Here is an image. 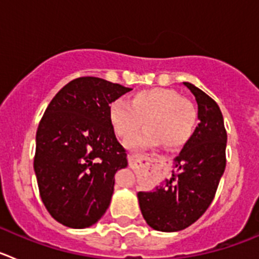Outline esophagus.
Segmentation results:
<instances>
[{
	"mask_svg": "<svg viewBox=\"0 0 259 259\" xmlns=\"http://www.w3.org/2000/svg\"><path fill=\"white\" fill-rule=\"evenodd\" d=\"M128 158H130V161L134 162L135 159H136V155H135V154H130V155H128Z\"/></svg>",
	"mask_w": 259,
	"mask_h": 259,
	"instance_id": "esophagus-1",
	"label": "esophagus"
}]
</instances>
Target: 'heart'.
<instances>
[{
    "instance_id": "b5f03b06",
    "label": "heart",
    "mask_w": 259,
    "mask_h": 259,
    "mask_svg": "<svg viewBox=\"0 0 259 259\" xmlns=\"http://www.w3.org/2000/svg\"><path fill=\"white\" fill-rule=\"evenodd\" d=\"M109 120L114 132L134 148H155L163 144L168 150L182 148L192 137L197 114L192 104L174 89L150 88L130 96L127 102L114 101L109 107Z\"/></svg>"
}]
</instances>
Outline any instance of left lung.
Segmentation results:
<instances>
[{"instance_id":"obj_1","label":"left lung","mask_w":259,"mask_h":259,"mask_svg":"<svg viewBox=\"0 0 259 259\" xmlns=\"http://www.w3.org/2000/svg\"><path fill=\"white\" fill-rule=\"evenodd\" d=\"M183 84L196 98L200 123L174 159L172 178L137 193L148 226L162 232L182 231L197 221L210 206L226 168L227 132L218 104L193 84Z\"/></svg>"}]
</instances>
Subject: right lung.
<instances>
[{
	"label": "right lung",
	"instance_id": "right-lung-1",
	"mask_svg": "<svg viewBox=\"0 0 259 259\" xmlns=\"http://www.w3.org/2000/svg\"><path fill=\"white\" fill-rule=\"evenodd\" d=\"M130 91L100 77H77L45 110L36 134L33 168L45 207L66 227H91L109 207L114 176L128 164L109 107Z\"/></svg>",
	"mask_w": 259,
	"mask_h": 259
}]
</instances>
